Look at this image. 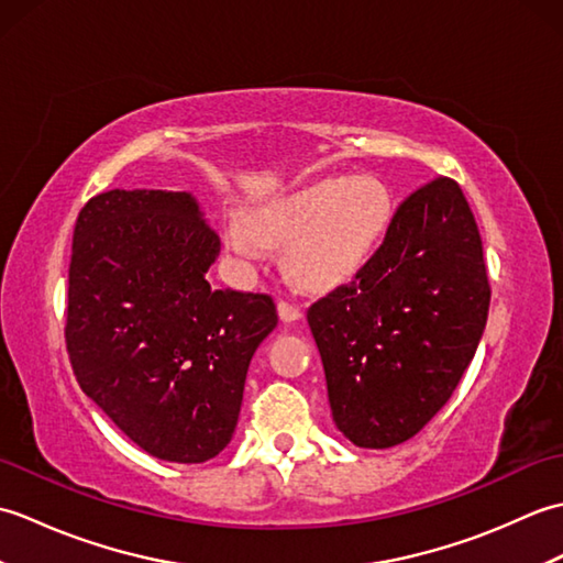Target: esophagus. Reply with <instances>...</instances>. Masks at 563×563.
Here are the masks:
<instances>
[{"instance_id": "34e87169", "label": "esophagus", "mask_w": 563, "mask_h": 563, "mask_svg": "<svg viewBox=\"0 0 563 563\" xmlns=\"http://www.w3.org/2000/svg\"><path fill=\"white\" fill-rule=\"evenodd\" d=\"M278 317L285 321V324H290V321H297V319H300V317H302V312H300V307H297V305L280 300V302H278Z\"/></svg>"}]
</instances>
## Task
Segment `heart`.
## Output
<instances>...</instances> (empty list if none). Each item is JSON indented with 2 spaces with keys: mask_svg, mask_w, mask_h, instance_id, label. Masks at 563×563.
<instances>
[{
  "mask_svg": "<svg viewBox=\"0 0 563 563\" xmlns=\"http://www.w3.org/2000/svg\"><path fill=\"white\" fill-rule=\"evenodd\" d=\"M394 218L387 186L373 176H324L246 208L222 222L227 251L261 258L283 244V266L305 288H333L353 278L385 242Z\"/></svg>",
  "mask_w": 563,
  "mask_h": 563,
  "instance_id": "obj_1",
  "label": "heart"
}]
</instances>
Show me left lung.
<instances>
[{
	"label": "left lung",
	"instance_id": "obj_1",
	"mask_svg": "<svg viewBox=\"0 0 563 563\" xmlns=\"http://www.w3.org/2000/svg\"><path fill=\"white\" fill-rule=\"evenodd\" d=\"M488 302L470 202L440 176L401 202L355 280L307 309L341 433L369 450L413 438L470 367Z\"/></svg>",
	"mask_w": 563,
	"mask_h": 563
}]
</instances>
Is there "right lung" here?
<instances>
[{
    "label": "right lung",
    "instance_id": "1",
    "mask_svg": "<svg viewBox=\"0 0 563 563\" xmlns=\"http://www.w3.org/2000/svg\"><path fill=\"white\" fill-rule=\"evenodd\" d=\"M220 236L186 190H106L71 239L67 353L81 391L152 457L198 464L232 440L268 295L214 290Z\"/></svg>",
    "mask_w": 563,
    "mask_h": 563
}]
</instances>
